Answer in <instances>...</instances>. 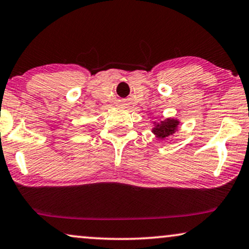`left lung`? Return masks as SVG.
<instances>
[{
	"label": "left lung",
	"instance_id": "1",
	"mask_svg": "<svg viewBox=\"0 0 249 249\" xmlns=\"http://www.w3.org/2000/svg\"><path fill=\"white\" fill-rule=\"evenodd\" d=\"M178 125V119L166 118L164 119V121H161L160 123H158V124L152 128V133L159 139L167 138L177 131Z\"/></svg>",
	"mask_w": 249,
	"mask_h": 249
}]
</instances>
